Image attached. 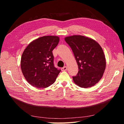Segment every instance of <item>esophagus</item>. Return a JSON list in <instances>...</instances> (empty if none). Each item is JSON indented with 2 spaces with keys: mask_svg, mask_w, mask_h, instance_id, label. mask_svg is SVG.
<instances>
[{
  "mask_svg": "<svg viewBox=\"0 0 124 124\" xmlns=\"http://www.w3.org/2000/svg\"><path fill=\"white\" fill-rule=\"evenodd\" d=\"M61 70L62 71H66L67 70V67H63V68H61Z\"/></svg>",
  "mask_w": 124,
  "mask_h": 124,
  "instance_id": "1",
  "label": "esophagus"
}]
</instances>
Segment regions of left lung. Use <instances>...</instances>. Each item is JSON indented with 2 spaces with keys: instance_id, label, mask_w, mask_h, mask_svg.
Instances as JSON below:
<instances>
[{
  "instance_id": "8db88e82",
  "label": "left lung",
  "mask_w": 124,
  "mask_h": 124,
  "mask_svg": "<svg viewBox=\"0 0 124 124\" xmlns=\"http://www.w3.org/2000/svg\"><path fill=\"white\" fill-rule=\"evenodd\" d=\"M65 40L72 50L79 70L77 76L72 77L74 83L82 88L94 86L106 69L102 48L95 40L83 36L67 37Z\"/></svg>"
}]
</instances>
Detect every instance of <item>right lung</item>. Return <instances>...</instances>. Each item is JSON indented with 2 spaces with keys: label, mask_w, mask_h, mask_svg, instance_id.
<instances>
[{
  "label": "right lung",
  "mask_w": 124,
  "mask_h": 124,
  "mask_svg": "<svg viewBox=\"0 0 124 124\" xmlns=\"http://www.w3.org/2000/svg\"><path fill=\"white\" fill-rule=\"evenodd\" d=\"M59 37L47 36L32 41L22 55L21 67L28 83L38 88L53 84L61 70L55 68L52 51L57 46Z\"/></svg>",
  "instance_id": "1"
}]
</instances>
